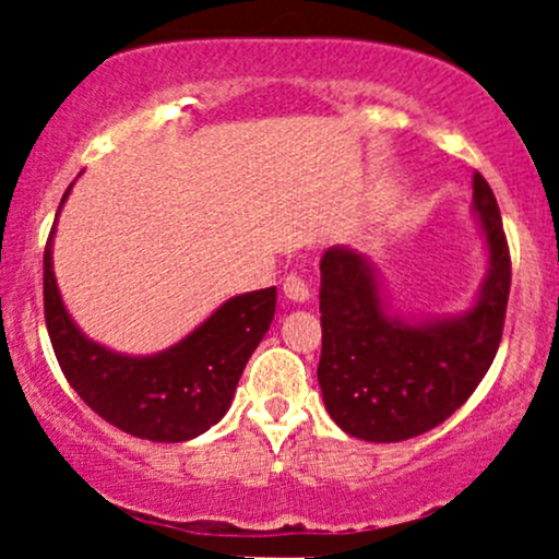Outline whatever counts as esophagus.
I'll return each mask as SVG.
<instances>
[{
  "mask_svg": "<svg viewBox=\"0 0 559 559\" xmlns=\"http://www.w3.org/2000/svg\"><path fill=\"white\" fill-rule=\"evenodd\" d=\"M284 294H286V299H292V301H307L310 299V286L305 284V278H301L299 273H288L286 278H284Z\"/></svg>",
  "mask_w": 559,
  "mask_h": 559,
  "instance_id": "esophagus-1",
  "label": "esophagus"
}]
</instances>
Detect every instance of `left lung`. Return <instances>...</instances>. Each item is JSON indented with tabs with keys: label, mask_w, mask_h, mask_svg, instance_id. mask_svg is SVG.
Segmentation results:
<instances>
[{
	"label": "left lung",
	"mask_w": 559,
	"mask_h": 559,
	"mask_svg": "<svg viewBox=\"0 0 559 559\" xmlns=\"http://www.w3.org/2000/svg\"><path fill=\"white\" fill-rule=\"evenodd\" d=\"M473 213L489 267L473 307L449 318H400L381 299L373 260L331 247L320 260L318 381L325 409L355 439L391 444L444 423L467 402L502 342L510 249L486 178L473 176Z\"/></svg>",
	"instance_id": "left-lung-1"
}]
</instances>
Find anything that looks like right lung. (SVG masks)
<instances>
[{"instance_id":"add662e5","label":"right lung","mask_w":559,"mask_h":559,"mask_svg":"<svg viewBox=\"0 0 559 559\" xmlns=\"http://www.w3.org/2000/svg\"><path fill=\"white\" fill-rule=\"evenodd\" d=\"M52 239L55 228L44 249V318L57 362L75 394L102 420L136 439L176 444L215 426L271 329L275 286L223 301L189 336L157 355H120L83 336L68 316L52 271Z\"/></svg>"}]
</instances>
